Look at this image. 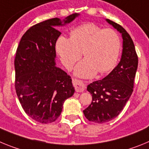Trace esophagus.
Returning a JSON list of instances; mask_svg holds the SVG:
<instances>
[{"instance_id": "obj_1", "label": "esophagus", "mask_w": 149, "mask_h": 149, "mask_svg": "<svg viewBox=\"0 0 149 149\" xmlns=\"http://www.w3.org/2000/svg\"><path fill=\"white\" fill-rule=\"evenodd\" d=\"M73 84L74 88H75L76 92H77V93H82L84 91V89H86V85L82 81L73 80Z\"/></svg>"}]
</instances>
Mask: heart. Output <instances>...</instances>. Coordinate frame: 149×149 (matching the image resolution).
Masks as SVG:
<instances>
[{"instance_id": "obj_1", "label": "heart", "mask_w": 149, "mask_h": 149, "mask_svg": "<svg viewBox=\"0 0 149 149\" xmlns=\"http://www.w3.org/2000/svg\"><path fill=\"white\" fill-rule=\"evenodd\" d=\"M56 48L63 65L68 69L83 53L85 59L76 65L74 74L92 77L97 72L104 74L113 68L120 53L121 40L113 29H103L87 23L74 29L70 39L60 36L56 41Z\"/></svg>"}]
</instances>
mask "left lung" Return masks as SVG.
Wrapping results in <instances>:
<instances>
[{
  "label": "left lung",
  "mask_w": 149,
  "mask_h": 149,
  "mask_svg": "<svg viewBox=\"0 0 149 149\" xmlns=\"http://www.w3.org/2000/svg\"><path fill=\"white\" fill-rule=\"evenodd\" d=\"M107 22L122 34V54L120 62L108 75L87 86L93 101L84 110L90 122L105 123L119 115L133 93L138 65L134 42L127 32L118 24L107 18Z\"/></svg>",
  "instance_id": "left-lung-1"
}]
</instances>
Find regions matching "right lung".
Listing matches in <instances>:
<instances>
[{"label":"right lung","mask_w":149,"mask_h":149,"mask_svg":"<svg viewBox=\"0 0 149 149\" xmlns=\"http://www.w3.org/2000/svg\"><path fill=\"white\" fill-rule=\"evenodd\" d=\"M80 14L63 20L54 18L36 24L26 31L15 58V90L26 113L42 124L54 122L61 114L64 101L74 93L72 79L56 66V40L63 27Z\"/></svg>","instance_id":"add662e5"}]
</instances>
